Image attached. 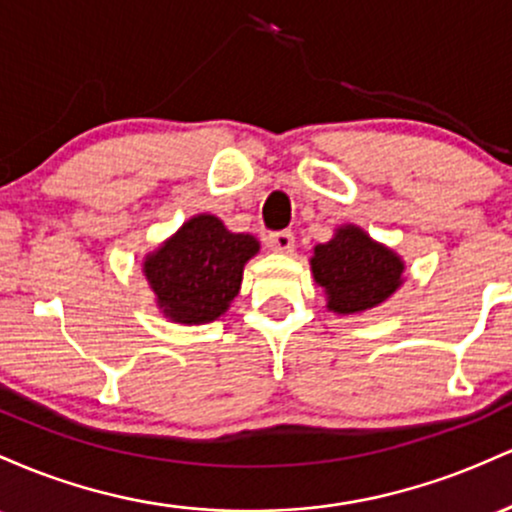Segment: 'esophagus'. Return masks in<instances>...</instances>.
I'll return each mask as SVG.
<instances>
[{
    "label": "esophagus",
    "mask_w": 512,
    "mask_h": 512,
    "mask_svg": "<svg viewBox=\"0 0 512 512\" xmlns=\"http://www.w3.org/2000/svg\"><path fill=\"white\" fill-rule=\"evenodd\" d=\"M268 246L275 254H292L295 251V234L292 232H275L268 237Z\"/></svg>",
    "instance_id": "obj_1"
}]
</instances>
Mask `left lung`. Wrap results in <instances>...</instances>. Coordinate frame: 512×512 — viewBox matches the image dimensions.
<instances>
[{
	"instance_id": "1",
	"label": "left lung",
	"mask_w": 512,
	"mask_h": 512,
	"mask_svg": "<svg viewBox=\"0 0 512 512\" xmlns=\"http://www.w3.org/2000/svg\"><path fill=\"white\" fill-rule=\"evenodd\" d=\"M314 283L326 295V309L338 317L380 307L404 285V258L363 227L341 225L309 258Z\"/></svg>"
}]
</instances>
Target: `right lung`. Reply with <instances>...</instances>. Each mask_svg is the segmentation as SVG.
<instances>
[{"label":"right lung","mask_w":512,"mask_h":512,"mask_svg":"<svg viewBox=\"0 0 512 512\" xmlns=\"http://www.w3.org/2000/svg\"><path fill=\"white\" fill-rule=\"evenodd\" d=\"M261 251L251 234L229 232L220 217L200 212L142 261L154 304L174 324L220 319L241 290L244 266Z\"/></svg>","instance_id":"1"}]
</instances>
